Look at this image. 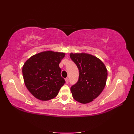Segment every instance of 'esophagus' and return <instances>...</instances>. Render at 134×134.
Segmentation results:
<instances>
[{
    "mask_svg": "<svg viewBox=\"0 0 134 134\" xmlns=\"http://www.w3.org/2000/svg\"><path fill=\"white\" fill-rule=\"evenodd\" d=\"M65 81H66V84H68V83H69L68 78H66V79H65Z\"/></svg>",
    "mask_w": 134,
    "mask_h": 134,
    "instance_id": "34e87169",
    "label": "esophagus"
}]
</instances>
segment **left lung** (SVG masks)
Here are the masks:
<instances>
[{
  "instance_id": "8db88e82",
  "label": "left lung",
  "mask_w": 134,
  "mask_h": 134,
  "mask_svg": "<svg viewBox=\"0 0 134 134\" xmlns=\"http://www.w3.org/2000/svg\"><path fill=\"white\" fill-rule=\"evenodd\" d=\"M70 57L79 70V80L71 87L72 97L82 104L93 101L105 86V66L100 59L86 53H71Z\"/></svg>"
}]
</instances>
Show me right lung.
Returning <instances> with one entry per match:
<instances>
[{
    "label": "right lung",
    "mask_w": 134,
    "mask_h": 134,
    "mask_svg": "<svg viewBox=\"0 0 134 134\" xmlns=\"http://www.w3.org/2000/svg\"><path fill=\"white\" fill-rule=\"evenodd\" d=\"M65 55L63 53L44 51L24 63L22 69L24 84L36 98L48 100L57 95L65 83L59 66Z\"/></svg>",
    "instance_id": "right-lung-1"
}]
</instances>
